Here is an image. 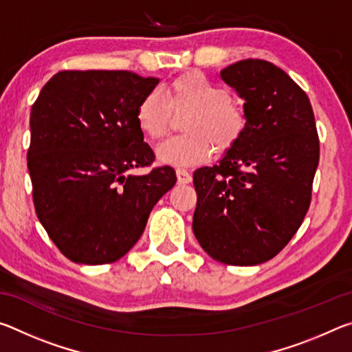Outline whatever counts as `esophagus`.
I'll return each instance as SVG.
<instances>
[{
  "mask_svg": "<svg viewBox=\"0 0 352 352\" xmlns=\"http://www.w3.org/2000/svg\"><path fill=\"white\" fill-rule=\"evenodd\" d=\"M175 172H177V180L180 184H188L190 183V180H192V175H190L186 169L178 168Z\"/></svg>",
  "mask_w": 352,
  "mask_h": 352,
  "instance_id": "34e87169",
  "label": "esophagus"
}]
</instances>
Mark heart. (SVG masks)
I'll return each mask as SVG.
<instances>
[{
  "instance_id": "obj_1",
  "label": "heart",
  "mask_w": 352,
  "mask_h": 352,
  "mask_svg": "<svg viewBox=\"0 0 352 352\" xmlns=\"http://www.w3.org/2000/svg\"><path fill=\"white\" fill-rule=\"evenodd\" d=\"M182 115L186 133L174 136L157 148V158L170 166L205 163L214 152H228L247 130V111L231 98L225 87L200 71H188L170 79L164 96L153 90L136 107V124L151 140H162L172 127V119Z\"/></svg>"
}]
</instances>
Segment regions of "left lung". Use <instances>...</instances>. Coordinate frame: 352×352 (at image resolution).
<instances>
[{"label":"left lung","mask_w":352,"mask_h":352,"mask_svg":"<svg viewBox=\"0 0 352 352\" xmlns=\"http://www.w3.org/2000/svg\"><path fill=\"white\" fill-rule=\"evenodd\" d=\"M247 130L219 164L194 172L192 230L212 259L256 265L287 245L311 205L320 141L307 94L281 68L247 58L220 71Z\"/></svg>","instance_id":"left-lung-1"}]
</instances>
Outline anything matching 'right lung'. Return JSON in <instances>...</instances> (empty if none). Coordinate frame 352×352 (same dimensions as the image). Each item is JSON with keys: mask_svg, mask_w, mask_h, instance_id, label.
I'll return each instance as SVG.
<instances>
[{"mask_svg": "<svg viewBox=\"0 0 352 352\" xmlns=\"http://www.w3.org/2000/svg\"><path fill=\"white\" fill-rule=\"evenodd\" d=\"M158 82L132 71L65 69L32 105L28 169L35 212L69 261L121 259L177 182L170 166L130 174L155 160L135 115Z\"/></svg>", "mask_w": 352, "mask_h": 352, "instance_id": "1", "label": "right lung"}]
</instances>
